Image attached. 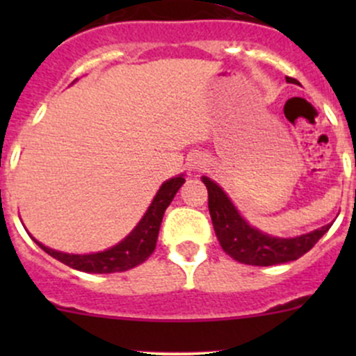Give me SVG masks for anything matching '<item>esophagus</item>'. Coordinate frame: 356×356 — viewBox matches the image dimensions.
<instances>
[{
    "instance_id": "34e87169",
    "label": "esophagus",
    "mask_w": 356,
    "mask_h": 356,
    "mask_svg": "<svg viewBox=\"0 0 356 356\" xmlns=\"http://www.w3.org/2000/svg\"><path fill=\"white\" fill-rule=\"evenodd\" d=\"M188 165H189V168H191V170H201V168L207 165V160H204L203 156L196 153V155H193L191 158H189Z\"/></svg>"
}]
</instances>
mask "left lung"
<instances>
[{
    "mask_svg": "<svg viewBox=\"0 0 356 356\" xmlns=\"http://www.w3.org/2000/svg\"><path fill=\"white\" fill-rule=\"evenodd\" d=\"M288 82L296 84V81L291 77H288ZM201 181L208 189V210L218 243L229 257L241 264L268 267L298 260L310 251L332 225L327 224L296 238H274L251 227L217 182L204 175Z\"/></svg>",
    "mask_w": 356,
    "mask_h": 356,
    "instance_id": "left-lung-1",
    "label": "left lung"
}]
</instances>
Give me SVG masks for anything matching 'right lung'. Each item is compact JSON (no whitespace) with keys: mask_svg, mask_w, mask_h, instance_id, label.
<instances>
[{"mask_svg":"<svg viewBox=\"0 0 356 356\" xmlns=\"http://www.w3.org/2000/svg\"><path fill=\"white\" fill-rule=\"evenodd\" d=\"M184 182L186 179L182 174L165 181L160 186V189H158L156 196L153 198L146 213L139 220V224L132 229L131 234L125 236L120 243H117V245L105 251L89 254L63 253V251H56L41 245L32 236L31 238L34 239L35 245H39L41 250H44L53 258L68 265V267L75 268V270L89 272V274H111V272L129 270V268H134L139 264H143L155 251L158 231H160V224L165 210H167V207L174 200L175 193L179 191V188Z\"/></svg>","mask_w":356,"mask_h":356,"instance_id":"right-lung-1","label":"right lung"}]
</instances>
